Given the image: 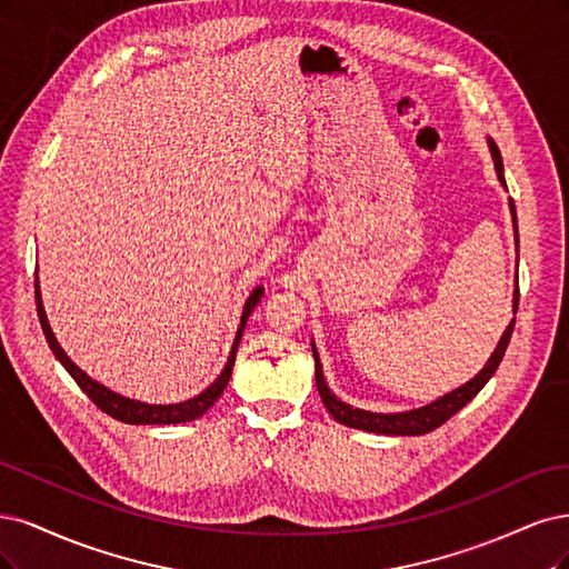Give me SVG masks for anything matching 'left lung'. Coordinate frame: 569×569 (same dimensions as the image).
<instances>
[{
  "mask_svg": "<svg viewBox=\"0 0 569 569\" xmlns=\"http://www.w3.org/2000/svg\"><path fill=\"white\" fill-rule=\"evenodd\" d=\"M489 149L493 156V164H497V174L501 179V184L506 187V179H503V162H501V153H499V146L489 139ZM510 212H512V227H516V241L520 246V238H518V217H516V206H512L510 200ZM518 302H520V288H516V300H512V307L518 311ZM512 326H516V319L510 321V326L506 328V333L499 340V347L493 350V355L489 357L485 369L475 376L472 380H468L461 388L439 397L432 405L423 407V409H413V411H405V413H371V411H363V409H355L350 405H345L340 401L331 390H328V385L323 380V371H321V361L315 347H311V352H315V366H317V390L323 399V405L336 420H340L342 426L347 428H357V430H366V432H378V435H426L435 428H439L442 423L456 413L461 411L468 401L478 395L487 380L497 373L499 363L506 355V347L510 342L512 336Z\"/></svg>",
  "mask_w": 569,
  "mask_h": 569,
  "instance_id": "1",
  "label": "left lung"
}]
</instances>
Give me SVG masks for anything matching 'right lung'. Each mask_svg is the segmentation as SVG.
<instances>
[{"label": "right lung", "instance_id": "obj_1", "mask_svg": "<svg viewBox=\"0 0 569 569\" xmlns=\"http://www.w3.org/2000/svg\"><path fill=\"white\" fill-rule=\"evenodd\" d=\"M38 279H34V302H38V317H40V323H42V331L47 336V342L51 347V352L57 355V359L66 366V371L76 378V382L82 388V392L94 401V405L108 413L113 416L118 420H124V423H132V426H164V423H187V420H196L203 416L214 401L219 399V395L224 392L227 382L231 378V371H233V361H236V350H238V342H241V336H243V328H246V321L250 317V311L254 309V305L260 302L264 288H254L252 296L248 298L246 307H243V317H241V326H238V333H236V340H233V347H231V355H229V361L224 366V371L219 373V378L210 385V388L206 392H200L198 397L189 399V401H181V405H143V401H134V399H127V397H120L116 392H111L108 388H103V385H99L97 380H91L84 371H80L76 363H72L68 359V355L61 350V345L57 342V338H53L51 333V326L47 321V315H44V307H42V298H40V288H38Z\"/></svg>", "mask_w": 569, "mask_h": 569}]
</instances>
